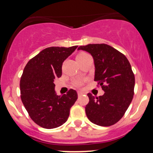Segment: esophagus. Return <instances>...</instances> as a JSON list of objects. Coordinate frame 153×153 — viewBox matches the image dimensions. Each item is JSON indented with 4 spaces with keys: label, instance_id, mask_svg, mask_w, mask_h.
Segmentation results:
<instances>
[{
    "label": "esophagus",
    "instance_id": "34e87169",
    "mask_svg": "<svg viewBox=\"0 0 153 153\" xmlns=\"http://www.w3.org/2000/svg\"><path fill=\"white\" fill-rule=\"evenodd\" d=\"M83 94H84V93L82 92V91H79V92H78V96H79V97H81V96L83 95Z\"/></svg>",
    "mask_w": 153,
    "mask_h": 153
}]
</instances>
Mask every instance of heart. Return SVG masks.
<instances>
[{
  "label": "heart",
  "instance_id": "b5f03b06",
  "mask_svg": "<svg viewBox=\"0 0 153 153\" xmlns=\"http://www.w3.org/2000/svg\"><path fill=\"white\" fill-rule=\"evenodd\" d=\"M86 55H88V53H84V52L79 53V54H77L76 58H79V57H82V56H86ZM82 82H81V81H76V82H75V83H74L75 85L77 86V87H79V86H81V85H82Z\"/></svg>",
  "mask_w": 153,
  "mask_h": 153
}]
</instances>
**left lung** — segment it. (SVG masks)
Returning <instances> with one entry per match:
<instances>
[{
  "mask_svg": "<svg viewBox=\"0 0 153 153\" xmlns=\"http://www.w3.org/2000/svg\"><path fill=\"white\" fill-rule=\"evenodd\" d=\"M78 50L87 51L93 56L94 81H98L105 91L99 97L88 94L87 117L97 125H113L123 117L133 100L135 76L131 65L123 53L107 44H88L81 45Z\"/></svg>",
  "mask_w": 153,
  "mask_h": 153,
  "instance_id": "1",
  "label": "left lung"
}]
</instances>
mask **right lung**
I'll use <instances>...</instances> for the list:
<instances>
[{
	"instance_id": "obj_1",
	"label": "right lung",
	"mask_w": 153,
	"mask_h": 153,
	"mask_svg": "<svg viewBox=\"0 0 153 153\" xmlns=\"http://www.w3.org/2000/svg\"><path fill=\"white\" fill-rule=\"evenodd\" d=\"M78 45L49 47L31 59L20 78L21 100L31 119L40 127L53 129L68 120L70 109L78 96L76 91L56 95L55 79L62 76V62Z\"/></svg>"
}]
</instances>
